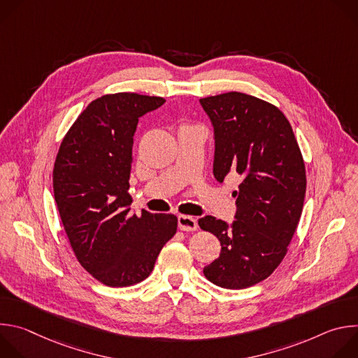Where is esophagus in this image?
Instances as JSON below:
<instances>
[{"instance_id":"esophagus-1","label":"esophagus","mask_w":358,"mask_h":358,"mask_svg":"<svg viewBox=\"0 0 358 358\" xmlns=\"http://www.w3.org/2000/svg\"><path fill=\"white\" fill-rule=\"evenodd\" d=\"M196 227H198V224H196L195 218H192L189 215H178V228L181 231H187V232L195 231Z\"/></svg>"}]
</instances>
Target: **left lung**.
I'll list each match as a JSON object with an SVG mask.
<instances>
[{
  "mask_svg": "<svg viewBox=\"0 0 358 358\" xmlns=\"http://www.w3.org/2000/svg\"><path fill=\"white\" fill-rule=\"evenodd\" d=\"M199 103L214 127V177L241 180L235 221L198 220L221 242L220 258L203 275L217 286L245 289L272 275L285 258L303 210L304 163L290 123L268 101L229 92Z\"/></svg>",
  "mask_w": 358,
  "mask_h": 358,
  "instance_id": "obj_1",
  "label": "left lung"
}]
</instances>
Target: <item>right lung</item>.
<instances>
[{"mask_svg":"<svg viewBox=\"0 0 358 358\" xmlns=\"http://www.w3.org/2000/svg\"><path fill=\"white\" fill-rule=\"evenodd\" d=\"M164 99L137 93L97 97L59 147L54 167L58 211L79 264L110 287L144 280L177 232L173 214L136 215L129 178L138 119Z\"/></svg>","mask_w":358,"mask_h":358,"instance_id":"add662e5","label":"right lung"}]
</instances>
